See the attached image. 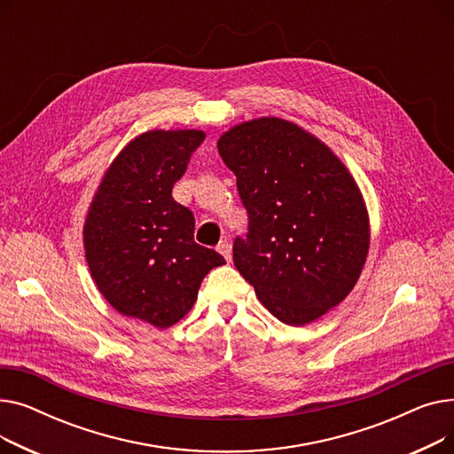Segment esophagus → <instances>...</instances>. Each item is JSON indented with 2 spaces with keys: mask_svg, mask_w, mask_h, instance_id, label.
I'll return each instance as SVG.
<instances>
[{
  "mask_svg": "<svg viewBox=\"0 0 454 454\" xmlns=\"http://www.w3.org/2000/svg\"><path fill=\"white\" fill-rule=\"evenodd\" d=\"M217 250L223 254V257H224L226 261H231V245H230L228 241H221V243L217 245Z\"/></svg>",
  "mask_w": 454,
  "mask_h": 454,
  "instance_id": "34e87169",
  "label": "esophagus"
}]
</instances>
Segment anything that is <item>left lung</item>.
Here are the masks:
<instances>
[{"label":"left lung","instance_id":"left-lung-1","mask_svg":"<svg viewBox=\"0 0 454 454\" xmlns=\"http://www.w3.org/2000/svg\"><path fill=\"white\" fill-rule=\"evenodd\" d=\"M217 147L248 213L247 237L233 241L237 270L283 324L320 318L351 293L368 255L359 185L325 143L285 119L235 125Z\"/></svg>","mask_w":454,"mask_h":454}]
</instances>
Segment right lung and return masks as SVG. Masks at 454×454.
Masks as SVG:
<instances>
[{
  "mask_svg": "<svg viewBox=\"0 0 454 454\" xmlns=\"http://www.w3.org/2000/svg\"><path fill=\"white\" fill-rule=\"evenodd\" d=\"M202 130H151L115 156L84 223L91 278L117 313L171 327L193 307L204 276L224 265L195 243V217L173 199Z\"/></svg>",
  "mask_w": 454,
  "mask_h": 454,
  "instance_id": "add662e5",
  "label": "right lung"
}]
</instances>
